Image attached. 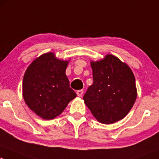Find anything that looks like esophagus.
<instances>
[{"label":"esophagus","mask_w":159,"mask_h":159,"mask_svg":"<svg viewBox=\"0 0 159 159\" xmlns=\"http://www.w3.org/2000/svg\"><path fill=\"white\" fill-rule=\"evenodd\" d=\"M76 94H77L78 96H82L83 94V89H80L76 92Z\"/></svg>","instance_id":"34e87169"}]
</instances>
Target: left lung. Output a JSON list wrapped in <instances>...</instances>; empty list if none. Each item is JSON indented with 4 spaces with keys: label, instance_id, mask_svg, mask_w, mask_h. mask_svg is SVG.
<instances>
[{
    "label": "left lung",
    "instance_id": "obj_1",
    "mask_svg": "<svg viewBox=\"0 0 159 159\" xmlns=\"http://www.w3.org/2000/svg\"><path fill=\"white\" fill-rule=\"evenodd\" d=\"M91 66L93 83L83 96L85 104L101 123L112 124L123 119L137 96L131 69L112 55L91 62Z\"/></svg>",
    "mask_w": 159,
    "mask_h": 159
}]
</instances>
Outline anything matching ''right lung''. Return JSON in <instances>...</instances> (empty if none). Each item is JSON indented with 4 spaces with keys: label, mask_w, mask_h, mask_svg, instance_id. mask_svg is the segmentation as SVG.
<instances>
[{
    "label": "right lung",
    "mask_w": 159,
    "mask_h": 159,
    "mask_svg": "<svg viewBox=\"0 0 159 159\" xmlns=\"http://www.w3.org/2000/svg\"><path fill=\"white\" fill-rule=\"evenodd\" d=\"M68 62L52 53L40 56L29 66L23 80V96L32 111L44 119L62 113L76 96L66 76Z\"/></svg>",
    "instance_id": "right-lung-1"
}]
</instances>
